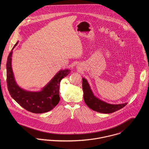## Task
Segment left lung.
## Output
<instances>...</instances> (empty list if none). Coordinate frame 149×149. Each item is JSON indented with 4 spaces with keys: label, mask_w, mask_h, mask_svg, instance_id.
I'll list each match as a JSON object with an SVG mask.
<instances>
[{
    "label": "left lung",
    "mask_w": 149,
    "mask_h": 149,
    "mask_svg": "<svg viewBox=\"0 0 149 149\" xmlns=\"http://www.w3.org/2000/svg\"><path fill=\"white\" fill-rule=\"evenodd\" d=\"M82 86L85 104L95 111L103 113H110L123 108L127 104L126 103L120 104H112L99 99L93 95L87 80L84 78H83Z\"/></svg>",
    "instance_id": "left-lung-1"
}]
</instances>
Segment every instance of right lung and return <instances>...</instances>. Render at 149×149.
Segmentation results:
<instances>
[{
  "instance_id": "obj_1",
  "label": "right lung",
  "mask_w": 149,
  "mask_h": 149,
  "mask_svg": "<svg viewBox=\"0 0 149 149\" xmlns=\"http://www.w3.org/2000/svg\"><path fill=\"white\" fill-rule=\"evenodd\" d=\"M17 44L18 42L14 46L13 49ZM12 54L11 50L8 56L6 64L7 88L11 96L21 106L29 112L41 113L52 110L58 104L60 100V81L69 74L70 70H60L40 92L27 91L22 89L15 82L11 67Z\"/></svg>"
}]
</instances>
